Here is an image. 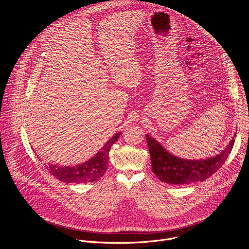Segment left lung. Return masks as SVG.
<instances>
[{
	"instance_id": "1",
	"label": "left lung",
	"mask_w": 249,
	"mask_h": 249,
	"mask_svg": "<svg viewBox=\"0 0 249 249\" xmlns=\"http://www.w3.org/2000/svg\"><path fill=\"white\" fill-rule=\"evenodd\" d=\"M146 139L153 172L160 181L177 185L204 181L209 178L225 163L234 144V138H232L220 155L207 160H188L174 157L166 152L150 135H146Z\"/></svg>"
}]
</instances>
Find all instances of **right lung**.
<instances>
[{
  "mask_svg": "<svg viewBox=\"0 0 249 249\" xmlns=\"http://www.w3.org/2000/svg\"><path fill=\"white\" fill-rule=\"evenodd\" d=\"M120 132L106 142L103 148L88 161L76 166H58L51 163H44V167L57 179L66 183H87L98 180L105 173L108 166L109 151L118 140Z\"/></svg>",
  "mask_w": 249,
  "mask_h": 249,
  "instance_id": "obj_1",
  "label": "right lung"
}]
</instances>
